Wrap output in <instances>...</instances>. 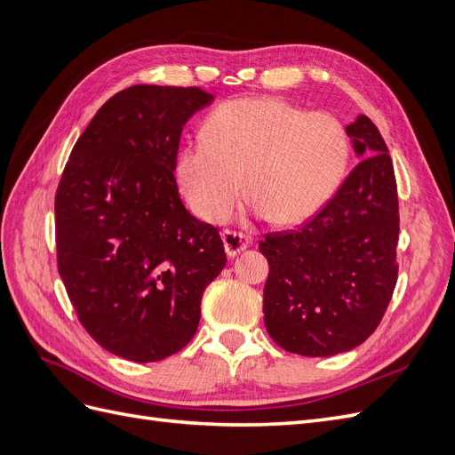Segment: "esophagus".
<instances>
[{
	"label": "esophagus",
	"instance_id": "esophagus-1",
	"mask_svg": "<svg viewBox=\"0 0 455 455\" xmlns=\"http://www.w3.org/2000/svg\"><path fill=\"white\" fill-rule=\"evenodd\" d=\"M222 241H224V249H226V254L229 258L237 256L239 252L251 249V246H254V239L249 237V235H243V233L239 231H222Z\"/></svg>",
	"mask_w": 455,
	"mask_h": 455
}]
</instances>
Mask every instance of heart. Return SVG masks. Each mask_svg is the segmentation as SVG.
Listing matches in <instances>:
<instances>
[{"label":"heart","mask_w":455,"mask_h":455,"mask_svg":"<svg viewBox=\"0 0 455 455\" xmlns=\"http://www.w3.org/2000/svg\"><path fill=\"white\" fill-rule=\"evenodd\" d=\"M199 142L176 161V180L191 209L224 222L243 197L279 226L307 222L332 199L349 161L338 117L306 112L277 96L220 104L204 119Z\"/></svg>","instance_id":"heart-1"}]
</instances>
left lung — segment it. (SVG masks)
Returning a JSON list of instances; mask_svg holds the SVG:
<instances>
[{
	"mask_svg": "<svg viewBox=\"0 0 455 455\" xmlns=\"http://www.w3.org/2000/svg\"><path fill=\"white\" fill-rule=\"evenodd\" d=\"M363 161L299 229L259 243L269 275L264 323L284 351L332 356L361 346L396 284L398 196L393 161L366 116L347 125Z\"/></svg>",
	"mask_w": 455,
	"mask_h": 455,
	"instance_id": "1",
	"label": "left lung"
}]
</instances>
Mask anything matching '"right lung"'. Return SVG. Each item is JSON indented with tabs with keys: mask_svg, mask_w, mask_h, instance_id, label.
<instances>
[{
	"mask_svg": "<svg viewBox=\"0 0 455 455\" xmlns=\"http://www.w3.org/2000/svg\"><path fill=\"white\" fill-rule=\"evenodd\" d=\"M214 96L134 85L91 119L54 197L57 261L89 336L156 363L196 336L201 298L226 266L214 226L191 216L174 169L182 127Z\"/></svg>",
	"mask_w": 455,
	"mask_h": 455,
	"instance_id": "right-lung-1",
	"label": "right lung"
}]
</instances>
